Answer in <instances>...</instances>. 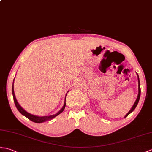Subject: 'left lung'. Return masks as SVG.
I'll return each mask as SVG.
<instances>
[{"label":"left lung","mask_w":152,"mask_h":152,"mask_svg":"<svg viewBox=\"0 0 152 152\" xmlns=\"http://www.w3.org/2000/svg\"><path fill=\"white\" fill-rule=\"evenodd\" d=\"M138 82H139V94H138V96H137V100H136V101H135V103H134V104H133V107H132V109H130V111L128 113L126 114V115L125 116V117H124V118H126V116H128L130 113H131L134 110V109H135V107H137V104H138V102H139V101L140 96V81H139V76H138Z\"/></svg>","instance_id":"obj_1"}]
</instances>
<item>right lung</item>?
Masks as SVG:
<instances>
[{
    "label": "right lung",
    "mask_w": 152,
    "mask_h": 152,
    "mask_svg": "<svg viewBox=\"0 0 152 152\" xmlns=\"http://www.w3.org/2000/svg\"><path fill=\"white\" fill-rule=\"evenodd\" d=\"M13 86H12V94H13V101L15 102V105L17 107V109H18V111L21 114L23 115H24V116H26V118H28L30 121H31L34 122H36V123H41V122H43L46 121H48V120H50L54 118V117H56V116H58V115H59L61 113H62L64 110V109L65 107V104L64 105H63V107H62V109L60 110L58 113H56L54 115H50V116H36V115H33L31 114H30L29 113L26 112L25 110H24V109L20 106V105L19 104L18 102H17V100H16V98L15 96V93H14V90H13ZM66 98V96H65Z\"/></svg>",
    "instance_id": "1"
}]
</instances>
